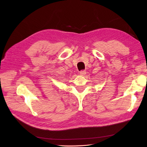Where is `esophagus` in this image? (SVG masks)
<instances>
[{
	"label": "esophagus",
	"mask_w": 147,
	"mask_h": 147,
	"mask_svg": "<svg viewBox=\"0 0 147 147\" xmlns=\"http://www.w3.org/2000/svg\"><path fill=\"white\" fill-rule=\"evenodd\" d=\"M85 74H86V71L84 70H82L80 72V75H82V76H83V75H84Z\"/></svg>",
	"instance_id": "34e87169"
}]
</instances>
